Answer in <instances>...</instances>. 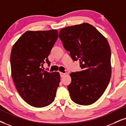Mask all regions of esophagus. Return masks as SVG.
I'll return each mask as SVG.
<instances>
[{"mask_svg": "<svg viewBox=\"0 0 126 126\" xmlns=\"http://www.w3.org/2000/svg\"><path fill=\"white\" fill-rule=\"evenodd\" d=\"M60 76H61V77H64L66 73H63V72H60Z\"/></svg>", "mask_w": 126, "mask_h": 126, "instance_id": "esophagus-1", "label": "esophagus"}]
</instances>
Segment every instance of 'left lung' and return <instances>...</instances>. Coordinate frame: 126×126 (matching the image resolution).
<instances>
[{"mask_svg": "<svg viewBox=\"0 0 126 126\" xmlns=\"http://www.w3.org/2000/svg\"><path fill=\"white\" fill-rule=\"evenodd\" d=\"M59 38L72 60H79L82 69L70 74L71 83L68 89L71 99L80 105L94 103L110 80L111 51L108 40L88 23L61 29Z\"/></svg>", "mask_w": 126, "mask_h": 126, "instance_id": "left-lung-1", "label": "left lung"}]
</instances>
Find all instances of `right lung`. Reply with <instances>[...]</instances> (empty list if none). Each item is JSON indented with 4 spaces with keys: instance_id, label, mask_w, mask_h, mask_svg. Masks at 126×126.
Instances as JSON below:
<instances>
[{
    "instance_id": "add662e5",
    "label": "right lung",
    "mask_w": 126,
    "mask_h": 126,
    "mask_svg": "<svg viewBox=\"0 0 126 126\" xmlns=\"http://www.w3.org/2000/svg\"><path fill=\"white\" fill-rule=\"evenodd\" d=\"M58 31H27L13 45L11 73L16 88L26 103L43 108L53 102L60 82L58 72L42 69L58 38Z\"/></svg>"
}]
</instances>
